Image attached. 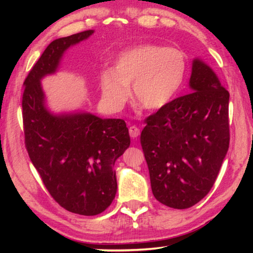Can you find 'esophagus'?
I'll return each instance as SVG.
<instances>
[{
	"label": "esophagus",
	"mask_w": 253,
	"mask_h": 253,
	"mask_svg": "<svg viewBox=\"0 0 253 253\" xmlns=\"http://www.w3.org/2000/svg\"><path fill=\"white\" fill-rule=\"evenodd\" d=\"M139 128L136 127V126H130L129 127V135L131 138H136V137H138L139 135Z\"/></svg>",
	"instance_id": "34e87169"
}]
</instances>
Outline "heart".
<instances>
[{"instance_id":"b5f03b06","label":"heart","mask_w":253,"mask_h":253,"mask_svg":"<svg viewBox=\"0 0 253 253\" xmlns=\"http://www.w3.org/2000/svg\"><path fill=\"white\" fill-rule=\"evenodd\" d=\"M187 60L183 51L163 45H138L121 54L114 71L100 75V87L107 104L121 108L129 97L147 110L168 106L176 96L186 76Z\"/></svg>"}]
</instances>
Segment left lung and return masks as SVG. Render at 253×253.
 Here are the masks:
<instances>
[{"label": "left lung", "mask_w": 253, "mask_h": 253, "mask_svg": "<svg viewBox=\"0 0 253 253\" xmlns=\"http://www.w3.org/2000/svg\"><path fill=\"white\" fill-rule=\"evenodd\" d=\"M190 88L147 117L140 135L154 196L178 210L209 193L230 142L229 91L200 59L192 63Z\"/></svg>", "instance_id": "1"}]
</instances>
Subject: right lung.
<instances>
[{
    "label": "right lung",
    "instance_id": "add662e5",
    "mask_svg": "<svg viewBox=\"0 0 253 253\" xmlns=\"http://www.w3.org/2000/svg\"><path fill=\"white\" fill-rule=\"evenodd\" d=\"M93 30L60 38L46 46L24 81L22 116L25 147L46 190L63 209L97 215L117 192L114 165L129 147L123 119L85 111L53 114L45 105L41 80L57 72L63 53Z\"/></svg>",
    "mask_w": 253,
    "mask_h": 253
}]
</instances>
